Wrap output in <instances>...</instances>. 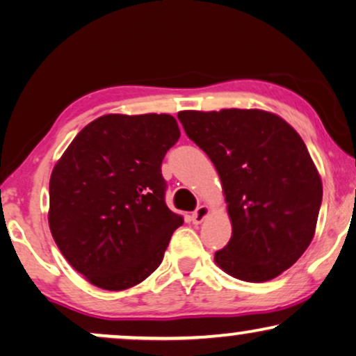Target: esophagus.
Returning a JSON list of instances; mask_svg holds the SVG:
<instances>
[{
    "instance_id": "esophagus-1",
    "label": "esophagus",
    "mask_w": 356,
    "mask_h": 356,
    "mask_svg": "<svg viewBox=\"0 0 356 356\" xmlns=\"http://www.w3.org/2000/svg\"><path fill=\"white\" fill-rule=\"evenodd\" d=\"M208 215H210V207L202 205V207H198L197 210L192 213V221L195 222V225H200V222L205 220Z\"/></svg>"
}]
</instances>
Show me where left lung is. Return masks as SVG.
<instances>
[{
	"label": "left lung",
	"mask_w": 356,
	"mask_h": 356,
	"mask_svg": "<svg viewBox=\"0 0 356 356\" xmlns=\"http://www.w3.org/2000/svg\"><path fill=\"white\" fill-rule=\"evenodd\" d=\"M188 138L215 164L233 234L215 252L222 272L262 283L290 268L316 234L322 181L305 141L262 108L182 111Z\"/></svg>",
	"instance_id": "left-lung-1"
}]
</instances>
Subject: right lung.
Returning <instances> with one entry per match:
<instances>
[{
  "instance_id": "obj_1",
  "label": "right lung",
  "mask_w": 356,
  "mask_h": 356,
  "mask_svg": "<svg viewBox=\"0 0 356 356\" xmlns=\"http://www.w3.org/2000/svg\"><path fill=\"white\" fill-rule=\"evenodd\" d=\"M181 130L169 113H107L74 136L50 175L49 226L94 286L122 291L163 262L184 218L164 202L161 163Z\"/></svg>"
}]
</instances>
